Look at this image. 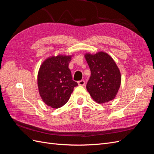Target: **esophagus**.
<instances>
[{
  "label": "esophagus",
  "instance_id": "obj_1",
  "mask_svg": "<svg viewBox=\"0 0 154 154\" xmlns=\"http://www.w3.org/2000/svg\"><path fill=\"white\" fill-rule=\"evenodd\" d=\"M78 83L79 85L83 86V85H84L85 84V82L84 80H80V81L78 82Z\"/></svg>",
  "mask_w": 154,
  "mask_h": 154
}]
</instances>
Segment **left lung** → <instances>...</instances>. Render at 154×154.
Segmentation results:
<instances>
[{"label":"left lung","instance_id":"1","mask_svg":"<svg viewBox=\"0 0 154 154\" xmlns=\"http://www.w3.org/2000/svg\"><path fill=\"white\" fill-rule=\"evenodd\" d=\"M85 59L91 69L87 89L96 102L104 103L113 100L119 88L121 74L114 60L104 52L87 54Z\"/></svg>","mask_w":154,"mask_h":154}]
</instances>
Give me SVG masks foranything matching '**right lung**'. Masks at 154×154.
<instances>
[{
	"label": "right lung",
	"instance_id": "1",
	"mask_svg": "<svg viewBox=\"0 0 154 154\" xmlns=\"http://www.w3.org/2000/svg\"><path fill=\"white\" fill-rule=\"evenodd\" d=\"M70 56L53 57L42 64L38 74L40 95L46 105L54 109L62 106L68 101L74 87L78 83L73 81L69 68Z\"/></svg>",
	"mask_w": 154,
	"mask_h": 154
}]
</instances>
